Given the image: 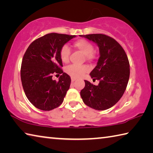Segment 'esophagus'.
Masks as SVG:
<instances>
[{
    "label": "esophagus",
    "mask_w": 153,
    "mask_h": 153,
    "mask_svg": "<svg viewBox=\"0 0 153 153\" xmlns=\"http://www.w3.org/2000/svg\"><path fill=\"white\" fill-rule=\"evenodd\" d=\"M71 82H74V81H76V79L74 78V77H71Z\"/></svg>",
    "instance_id": "34e87169"
}]
</instances>
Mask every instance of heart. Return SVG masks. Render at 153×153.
<instances>
[{
    "mask_svg": "<svg viewBox=\"0 0 153 153\" xmlns=\"http://www.w3.org/2000/svg\"><path fill=\"white\" fill-rule=\"evenodd\" d=\"M74 46L77 49H78L85 55V58L88 61H92L94 58V55L93 53L94 46L89 41L84 39H80L74 42ZM69 55H70V49L69 46L65 45L60 49L59 56L60 59L63 63H67L69 61ZM88 71V67L86 65H69L65 68V72L74 78H79L82 77Z\"/></svg>",
    "mask_w": 153,
    "mask_h": 153,
    "instance_id": "heart-1",
    "label": "heart"
}]
</instances>
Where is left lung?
Listing matches in <instances>:
<instances>
[{"mask_svg": "<svg viewBox=\"0 0 153 153\" xmlns=\"http://www.w3.org/2000/svg\"><path fill=\"white\" fill-rule=\"evenodd\" d=\"M97 45L100 57L90 76L99 80L95 86L84 80L80 92L83 101L94 109L102 111L115 105L122 97L129 77V63L126 53L117 41L101 33L81 35Z\"/></svg>", "mask_w": 153, "mask_h": 153, "instance_id": "8db88e82", "label": "left lung"}]
</instances>
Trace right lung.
<instances>
[{
  "label": "right lung",
  "instance_id": "right-lung-1",
  "mask_svg": "<svg viewBox=\"0 0 153 153\" xmlns=\"http://www.w3.org/2000/svg\"><path fill=\"white\" fill-rule=\"evenodd\" d=\"M76 36L51 33L33 41L22 59L21 79L30 102L42 111H51L63 102L71 84V77L61 69L59 51ZM53 73L61 74L59 81Z\"/></svg>",
  "mask_w": 153,
  "mask_h": 153
}]
</instances>
